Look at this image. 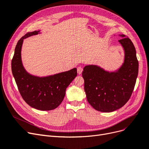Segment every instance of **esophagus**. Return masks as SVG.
<instances>
[{"instance_id":"obj_1","label":"esophagus","mask_w":149,"mask_h":149,"mask_svg":"<svg viewBox=\"0 0 149 149\" xmlns=\"http://www.w3.org/2000/svg\"><path fill=\"white\" fill-rule=\"evenodd\" d=\"M82 71H83V68L81 67H78L77 68V73L80 75L82 73Z\"/></svg>"}]
</instances>
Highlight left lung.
Masks as SVG:
<instances>
[{
  "mask_svg": "<svg viewBox=\"0 0 149 149\" xmlns=\"http://www.w3.org/2000/svg\"><path fill=\"white\" fill-rule=\"evenodd\" d=\"M118 42L124 50L122 65L114 71L100 66H85L82 72L87 101L96 111L111 112L123 107L133 91L138 74L139 63L133 42L125 35Z\"/></svg>",
  "mask_w": 149,
  "mask_h": 149,
  "instance_id": "obj_1",
  "label": "left lung"
}]
</instances>
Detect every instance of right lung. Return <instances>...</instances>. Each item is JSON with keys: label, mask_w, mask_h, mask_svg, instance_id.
<instances>
[{"label": "right lung", "mask_w": 149, "mask_h": 149, "mask_svg": "<svg viewBox=\"0 0 149 149\" xmlns=\"http://www.w3.org/2000/svg\"><path fill=\"white\" fill-rule=\"evenodd\" d=\"M40 34V31L28 32L22 37L15 49L12 70L20 94L31 107L40 111H51L63 101L65 90L77 75V69L45 77L27 72L21 60V48L24 39Z\"/></svg>", "instance_id": "1"}]
</instances>
